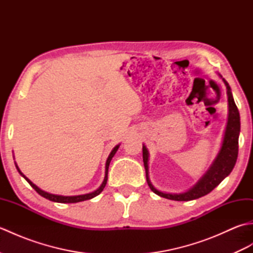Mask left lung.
Instances as JSON below:
<instances>
[{"label":"left lung","instance_id":"1","mask_svg":"<svg viewBox=\"0 0 253 253\" xmlns=\"http://www.w3.org/2000/svg\"><path fill=\"white\" fill-rule=\"evenodd\" d=\"M219 75V74H218ZM219 77L222 78L225 85L227 89V96H228V117L226 128H225L223 141L221 149L214 159L212 164L210 165L209 169L202 175L195 185H193L189 190L180 193H170V192H163L157 189L150 181L149 178V151L147 147L142 146V158L144 169H146V177L147 182L154 193L158 196L163 197L169 200L175 201H190L193 199L201 198L211 192L214 188L221 184V181L226 178L233 170L238 157V139L240 133V115L237 106L235 104L233 98L232 89H230L228 83L225 80L221 75Z\"/></svg>","mask_w":253,"mask_h":253}]
</instances>
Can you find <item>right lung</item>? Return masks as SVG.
Instances as JSON below:
<instances>
[{
    "label": "right lung",
    "instance_id": "add662e5",
    "mask_svg": "<svg viewBox=\"0 0 253 253\" xmlns=\"http://www.w3.org/2000/svg\"><path fill=\"white\" fill-rule=\"evenodd\" d=\"M120 146H121V144H117V146H115L114 148H113V150H112L110 155H109V158H107V160H106V163H105V176H104L103 181H102L101 186H100L96 190H94V191H92V192H89V193H85V195H78V196H61V195H53V193L46 192V191H44V190L40 189V188L38 187V186H36V185L34 184V182H32L30 179L27 178V177H26L23 173H21L20 169H18L17 164L15 163V165H16V169H17V170H18V173H19L21 176H23L27 181L29 182V185H30L32 188H34V189H35L38 193H39L40 196H42L43 198L47 199V200L53 201V202H58V203H77V202H80V201H84V200H89V199H92V198L96 197L98 195H100V193H101L102 191H103L104 187H105V185H106V181H107V174H109V166H110V163H111V160H112L113 157H114V155H115V153H116V151L118 150V148H120Z\"/></svg>",
    "mask_w": 253,
    "mask_h": 253
}]
</instances>
